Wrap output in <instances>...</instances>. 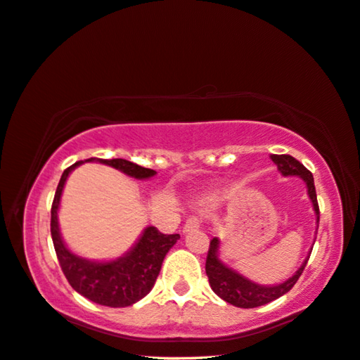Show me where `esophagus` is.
<instances>
[{"label":"esophagus","mask_w":360,"mask_h":360,"mask_svg":"<svg viewBox=\"0 0 360 360\" xmlns=\"http://www.w3.org/2000/svg\"><path fill=\"white\" fill-rule=\"evenodd\" d=\"M200 223H202V219L198 217L187 218L186 223H184V233H189V231H192V229L200 228Z\"/></svg>","instance_id":"esophagus-1"}]
</instances>
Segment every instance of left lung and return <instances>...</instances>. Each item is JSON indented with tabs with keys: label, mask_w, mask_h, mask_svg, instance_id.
<instances>
[{
	"label": "left lung",
	"mask_w": 360,
	"mask_h": 360,
	"mask_svg": "<svg viewBox=\"0 0 360 360\" xmlns=\"http://www.w3.org/2000/svg\"><path fill=\"white\" fill-rule=\"evenodd\" d=\"M271 160L273 163L278 166V169H280V173L283 176H299V178L305 182V186H307V194L314 205V212L317 214L319 223L320 210L312 173H310L302 163L297 162L296 158L291 157V155H271ZM218 250L219 239L213 238L210 240V249H208L205 264L208 283H210L213 292L217 294V296L240 309H254L259 307V305H265L268 302H271V300L281 297L283 294H286L288 291H291V288L297 283L299 276L302 275L304 268L307 265V260L310 257L309 255L307 259L302 262V265L297 268V271L294 273L291 278H288L286 281L275 284V286H264V284H257L248 280V278L240 275V273L233 270L231 266L224 265L223 262L219 260Z\"/></svg>",
	"instance_id": "left-lung-1"
}]
</instances>
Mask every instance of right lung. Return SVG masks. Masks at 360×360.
Segmentation results:
<instances>
[{
	"label": "right lung",
	"mask_w": 360,
	"mask_h": 360,
	"mask_svg": "<svg viewBox=\"0 0 360 360\" xmlns=\"http://www.w3.org/2000/svg\"><path fill=\"white\" fill-rule=\"evenodd\" d=\"M89 162L108 165L136 179H148L157 174V171L143 168L122 158H89L64 169L60 184L56 187L55 198H53L51 239L60 266L69 284L95 304L106 305V307H127L152 291L158 273L162 270L165 257L178 243L179 234H163L155 226H148L143 229L142 236L131 250L120 259L110 262H94L72 254L61 238L60 226H58V208H60L68 176L79 165Z\"/></svg>",
	"instance_id": "obj_1"
}]
</instances>
